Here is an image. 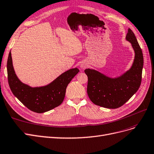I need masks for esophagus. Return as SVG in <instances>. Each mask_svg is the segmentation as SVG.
<instances>
[{
  "instance_id": "34e87169",
  "label": "esophagus",
  "mask_w": 154,
  "mask_h": 154,
  "mask_svg": "<svg viewBox=\"0 0 154 154\" xmlns=\"http://www.w3.org/2000/svg\"><path fill=\"white\" fill-rule=\"evenodd\" d=\"M86 67V66H85V64H82L81 65V68H84Z\"/></svg>"
}]
</instances>
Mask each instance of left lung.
<instances>
[{
	"label": "left lung",
	"mask_w": 154,
	"mask_h": 154,
	"mask_svg": "<svg viewBox=\"0 0 154 154\" xmlns=\"http://www.w3.org/2000/svg\"><path fill=\"white\" fill-rule=\"evenodd\" d=\"M126 39L132 44L135 52L134 60L129 70L115 79L92 69L84 70L88 78V95L95 105L109 109L120 107L136 93L141 85L143 66L141 48L131 29H128Z\"/></svg>",
	"instance_id": "8db88e82"
}]
</instances>
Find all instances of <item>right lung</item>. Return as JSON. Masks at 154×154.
<instances>
[{
  "mask_svg": "<svg viewBox=\"0 0 154 154\" xmlns=\"http://www.w3.org/2000/svg\"><path fill=\"white\" fill-rule=\"evenodd\" d=\"M7 71L9 86L13 95L29 109L42 113L61 105L65 97L68 84L79 70L77 68L70 69L47 86L32 88L22 83L16 75L10 52L7 62Z\"/></svg>",
  "mask_w": 154,
  "mask_h": 154,
  "instance_id": "obj_1",
  "label": "right lung"
}]
</instances>
